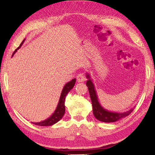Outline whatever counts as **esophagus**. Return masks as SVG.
Returning a JSON list of instances; mask_svg holds the SVG:
<instances>
[{
	"instance_id": "esophagus-1",
	"label": "esophagus",
	"mask_w": 155,
	"mask_h": 155,
	"mask_svg": "<svg viewBox=\"0 0 155 155\" xmlns=\"http://www.w3.org/2000/svg\"><path fill=\"white\" fill-rule=\"evenodd\" d=\"M77 79L78 83H82V82H84L85 81V77L83 74L80 73L77 75Z\"/></svg>"
}]
</instances>
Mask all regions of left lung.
<instances>
[{
	"label": "left lung",
	"instance_id": "8db88e82",
	"mask_svg": "<svg viewBox=\"0 0 155 155\" xmlns=\"http://www.w3.org/2000/svg\"><path fill=\"white\" fill-rule=\"evenodd\" d=\"M86 77L88 79L86 84L88 91H89L92 105H93V112L94 116L97 120L101 122H104V123H114V122L118 121L123 118L127 117L133 111V108H131L124 113H116V112H111L105 109L101 106V103L98 101L97 92L90 74L87 72Z\"/></svg>",
	"mask_w": 155,
	"mask_h": 155
}]
</instances>
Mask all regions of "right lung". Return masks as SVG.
Segmentation results:
<instances>
[{"mask_svg":"<svg viewBox=\"0 0 155 155\" xmlns=\"http://www.w3.org/2000/svg\"><path fill=\"white\" fill-rule=\"evenodd\" d=\"M25 39L22 41L21 44L20 45L19 47L16 49V50L13 52L12 57L15 54V52L17 51L18 49L21 47L22 44L24 43ZM76 82V78H73V79L69 81L68 83L66 84L63 88H62V91L61 92L60 99H59L58 103L57 104V107L56 108L54 112L53 113L50 117H48L47 119H46L43 121L38 122V123H32L33 124L38 125V126H41V127H47V126H51V125H53L54 124L57 123V122L60 120L62 117L64 116V113H65V106H64V101H65V98L66 95H67L69 91H70L72 88L74 87Z\"/></svg>","mask_w":155,"mask_h":155,"instance_id":"add662e5","label":"right lung"}]
</instances>
